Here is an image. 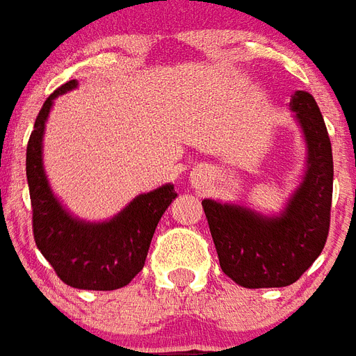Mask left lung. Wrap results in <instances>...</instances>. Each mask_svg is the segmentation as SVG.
I'll list each match as a JSON object with an SVG mask.
<instances>
[{
    "label": "left lung",
    "instance_id": "8db88e82",
    "mask_svg": "<svg viewBox=\"0 0 356 356\" xmlns=\"http://www.w3.org/2000/svg\"><path fill=\"white\" fill-rule=\"evenodd\" d=\"M291 108L308 144L304 181L280 218L202 200L219 266L242 287H285L314 264L327 244L334 163L327 125L312 93L296 92Z\"/></svg>",
    "mask_w": 356,
    "mask_h": 356
}]
</instances>
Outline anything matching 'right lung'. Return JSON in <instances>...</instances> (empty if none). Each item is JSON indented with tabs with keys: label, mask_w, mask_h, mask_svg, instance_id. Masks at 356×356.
<instances>
[{
	"label": "right lung",
	"mask_w": 356,
	"mask_h": 356,
	"mask_svg": "<svg viewBox=\"0 0 356 356\" xmlns=\"http://www.w3.org/2000/svg\"><path fill=\"white\" fill-rule=\"evenodd\" d=\"M74 86L76 82L69 80L48 95L29 135L26 175L33 240L67 285L88 291L120 289L143 270L157 223L178 193L172 186H163L138 195L124 212L99 225L76 221L60 207L42 170V131L54 97Z\"/></svg>",
	"instance_id": "obj_1"
}]
</instances>
